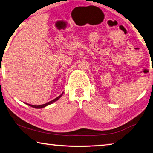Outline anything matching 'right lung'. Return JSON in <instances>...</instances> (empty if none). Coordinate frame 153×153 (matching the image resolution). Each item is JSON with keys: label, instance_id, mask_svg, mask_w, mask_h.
<instances>
[{"label": "right lung", "instance_id": "obj_1", "mask_svg": "<svg viewBox=\"0 0 153 153\" xmlns=\"http://www.w3.org/2000/svg\"><path fill=\"white\" fill-rule=\"evenodd\" d=\"M63 92L62 93V94H61V95H59L58 97H56V98H55V99H53V100H51V101L48 102H47V103H45V104H44V105H32L27 104V103H26V104H27V105L30 106V107H33V108H44V107H45L46 106H47V105H51V104H52V103H53L54 102H55V101H56V100H59V98H60L62 97V95H63Z\"/></svg>", "mask_w": 153, "mask_h": 153}]
</instances>
